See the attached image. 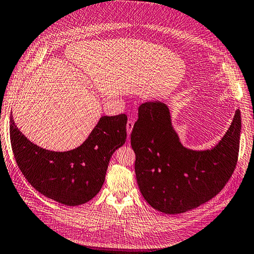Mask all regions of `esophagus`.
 Listing matches in <instances>:
<instances>
[{"label":"esophagus","mask_w":254,"mask_h":254,"mask_svg":"<svg viewBox=\"0 0 254 254\" xmlns=\"http://www.w3.org/2000/svg\"><path fill=\"white\" fill-rule=\"evenodd\" d=\"M133 121L132 120H129L128 122H127V125H126V129H127V133H128V135H130V133H131V130H132V128H133Z\"/></svg>","instance_id":"esophagus-1"}]
</instances>
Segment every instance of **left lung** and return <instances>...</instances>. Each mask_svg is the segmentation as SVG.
<instances>
[{
  "label": "left lung",
  "mask_w": 254,
  "mask_h": 254,
  "mask_svg": "<svg viewBox=\"0 0 254 254\" xmlns=\"http://www.w3.org/2000/svg\"><path fill=\"white\" fill-rule=\"evenodd\" d=\"M240 130L237 110L218 144L210 150L194 151L182 145L165 103H142L130 141L135 177L148 205L166 214H178L212 199L236 167Z\"/></svg>",
  "instance_id": "8db88e82"
}]
</instances>
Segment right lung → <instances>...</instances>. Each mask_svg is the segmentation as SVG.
Returning a JSON list of instances; mask_svg holds the SVG:
<instances>
[{
	"label": "right lung",
	"mask_w": 254,
	"mask_h": 254,
	"mask_svg": "<svg viewBox=\"0 0 254 254\" xmlns=\"http://www.w3.org/2000/svg\"><path fill=\"white\" fill-rule=\"evenodd\" d=\"M127 116H102L82 145L53 152L32 143L10 119V143L18 167L41 194L65 206L89 201L101 190L110 158L126 141Z\"/></svg>",
	"instance_id": "add662e5"
}]
</instances>
